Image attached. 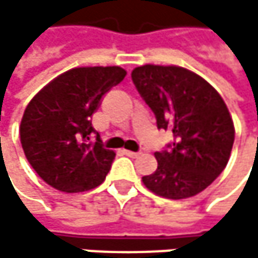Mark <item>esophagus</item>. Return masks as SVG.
<instances>
[{"label": "esophagus", "instance_id": "34e87169", "mask_svg": "<svg viewBox=\"0 0 258 258\" xmlns=\"http://www.w3.org/2000/svg\"><path fill=\"white\" fill-rule=\"evenodd\" d=\"M123 153L126 155V156H130V158H138L141 153L139 152H132V150H123Z\"/></svg>", "mask_w": 258, "mask_h": 258}]
</instances>
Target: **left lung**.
<instances>
[{
	"label": "left lung",
	"instance_id": "obj_1",
	"mask_svg": "<svg viewBox=\"0 0 258 258\" xmlns=\"http://www.w3.org/2000/svg\"><path fill=\"white\" fill-rule=\"evenodd\" d=\"M132 79L156 116L158 128L172 126L170 150L156 152V172L144 176L148 190L168 200L198 195L224 170L235 128L215 88L181 66L144 64Z\"/></svg>",
	"mask_w": 258,
	"mask_h": 258
}]
</instances>
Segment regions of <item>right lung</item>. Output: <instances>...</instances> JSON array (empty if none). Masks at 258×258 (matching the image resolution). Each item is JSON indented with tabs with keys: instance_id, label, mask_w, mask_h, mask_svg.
<instances>
[{
	"instance_id": "add662e5",
	"label": "right lung",
	"mask_w": 258,
	"mask_h": 258,
	"mask_svg": "<svg viewBox=\"0 0 258 258\" xmlns=\"http://www.w3.org/2000/svg\"><path fill=\"white\" fill-rule=\"evenodd\" d=\"M120 66L73 68L49 82L26 106L20 139L24 155L38 176L66 194L100 185L116 153L91 139L93 113L100 99L119 85Z\"/></svg>"
}]
</instances>
